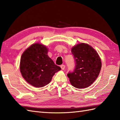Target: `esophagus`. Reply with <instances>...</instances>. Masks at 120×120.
<instances>
[{
	"instance_id": "esophagus-1",
	"label": "esophagus",
	"mask_w": 120,
	"mask_h": 120,
	"mask_svg": "<svg viewBox=\"0 0 120 120\" xmlns=\"http://www.w3.org/2000/svg\"><path fill=\"white\" fill-rule=\"evenodd\" d=\"M60 67H61V69H62V70H63L65 69V66L64 65H61L60 66Z\"/></svg>"
}]
</instances>
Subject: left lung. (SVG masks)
Returning <instances> with one entry per match:
<instances>
[{
  "instance_id": "obj_1",
  "label": "left lung",
  "mask_w": 120,
  "mask_h": 120,
  "mask_svg": "<svg viewBox=\"0 0 120 120\" xmlns=\"http://www.w3.org/2000/svg\"><path fill=\"white\" fill-rule=\"evenodd\" d=\"M71 52L75 61L74 70L68 74L71 85L78 89L87 88L98 77L101 67V59L96 50L85 43L74 46Z\"/></svg>"
}]
</instances>
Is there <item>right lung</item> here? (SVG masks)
<instances>
[{
	"label": "right lung",
	"mask_w": 120,
	"mask_h": 120,
	"mask_svg": "<svg viewBox=\"0 0 120 120\" xmlns=\"http://www.w3.org/2000/svg\"><path fill=\"white\" fill-rule=\"evenodd\" d=\"M48 49L44 45L35 43L22 53L20 71L27 82L36 88L49 83L55 73L61 70L47 55Z\"/></svg>",
	"instance_id": "right-lung-1"
}]
</instances>
